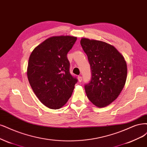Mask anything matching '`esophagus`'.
<instances>
[{"instance_id": "34e87169", "label": "esophagus", "mask_w": 147, "mask_h": 147, "mask_svg": "<svg viewBox=\"0 0 147 147\" xmlns=\"http://www.w3.org/2000/svg\"><path fill=\"white\" fill-rule=\"evenodd\" d=\"M78 82H82V77H81V76H78Z\"/></svg>"}]
</instances>
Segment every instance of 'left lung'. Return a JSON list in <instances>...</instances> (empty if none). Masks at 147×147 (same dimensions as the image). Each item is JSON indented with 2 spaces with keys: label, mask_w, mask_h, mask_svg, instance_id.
<instances>
[{
  "label": "left lung",
  "mask_w": 147,
  "mask_h": 147,
  "mask_svg": "<svg viewBox=\"0 0 147 147\" xmlns=\"http://www.w3.org/2000/svg\"><path fill=\"white\" fill-rule=\"evenodd\" d=\"M81 45L88 56L91 79L84 85L89 100L98 107H105L118 97L127 76L123 57L114 46L103 41L82 38Z\"/></svg>",
  "instance_id": "left-lung-1"
}]
</instances>
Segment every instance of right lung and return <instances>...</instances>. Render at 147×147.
I'll list each match as a JSON object with an SVG mask.
<instances>
[{"mask_svg":"<svg viewBox=\"0 0 147 147\" xmlns=\"http://www.w3.org/2000/svg\"><path fill=\"white\" fill-rule=\"evenodd\" d=\"M76 41L77 38L70 36L49 38L30 56L28 82L38 99L50 109H59L66 103L78 82L70 73L67 57Z\"/></svg>","mask_w":147,"mask_h":147,"instance_id":"right-lung-1","label":"right lung"}]
</instances>
